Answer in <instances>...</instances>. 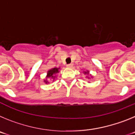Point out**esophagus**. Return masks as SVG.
Instances as JSON below:
<instances>
[{"mask_svg": "<svg viewBox=\"0 0 135 135\" xmlns=\"http://www.w3.org/2000/svg\"><path fill=\"white\" fill-rule=\"evenodd\" d=\"M73 64H68V65H67V67L68 68H73Z\"/></svg>", "mask_w": 135, "mask_h": 135, "instance_id": "esophagus-1", "label": "esophagus"}]
</instances>
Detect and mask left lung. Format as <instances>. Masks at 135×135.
Returning <instances> with one entry per match:
<instances>
[{
    "label": "left lung",
    "mask_w": 135,
    "mask_h": 135,
    "mask_svg": "<svg viewBox=\"0 0 135 135\" xmlns=\"http://www.w3.org/2000/svg\"><path fill=\"white\" fill-rule=\"evenodd\" d=\"M83 73H84V74L86 75V78H88V79H92V78H93V76H92V75L90 74V73H89V70H86V71H83Z\"/></svg>",
    "instance_id": "obj_1"
}]
</instances>
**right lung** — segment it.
<instances>
[{
  "instance_id": "add662e5",
  "label": "right lung",
  "mask_w": 135,
  "mask_h": 135,
  "mask_svg": "<svg viewBox=\"0 0 135 135\" xmlns=\"http://www.w3.org/2000/svg\"><path fill=\"white\" fill-rule=\"evenodd\" d=\"M59 70H60V68H51V70H48L46 78L44 79V82L46 84H48L50 82L49 80L51 81H54L56 77H57V74L59 72Z\"/></svg>"
}]
</instances>
